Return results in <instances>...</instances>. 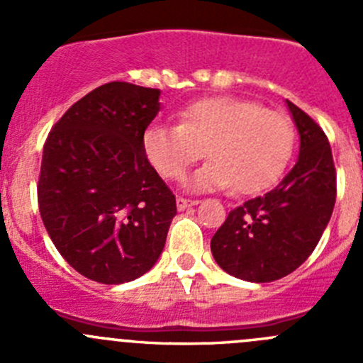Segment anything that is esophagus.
Returning a JSON list of instances; mask_svg holds the SVG:
<instances>
[{"instance_id":"1","label":"esophagus","mask_w":363,"mask_h":363,"mask_svg":"<svg viewBox=\"0 0 363 363\" xmlns=\"http://www.w3.org/2000/svg\"><path fill=\"white\" fill-rule=\"evenodd\" d=\"M199 203V200H188V199H182V196H179L177 199V208L179 211H186L188 207H193V205Z\"/></svg>"}]
</instances>
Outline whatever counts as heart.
Listing matches in <instances>:
<instances>
[{"label":"heart","mask_w":363,"mask_h":363,"mask_svg":"<svg viewBox=\"0 0 363 363\" xmlns=\"http://www.w3.org/2000/svg\"><path fill=\"white\" fill-rule=\"evenodd\" d=\"M181 124H152L142 137L149 163L177 181L203 156L207 164L191 175L193 189L228 188L239 195L269 189L286 170L295 147V128L284 113L228 96L205 98L182 108Z\"/></svg>","instance_id":"heart-1"}]
</instances>
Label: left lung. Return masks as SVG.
Here are the masks:
<instances>
[{"instance_id": "8db88e82", "label": "left lung", "mask_w": 363, "mask_h": 363, "mask_svg": "<svg viewBox=\"0 0 363 363\" xmlns=\"http://www.w3.org/2000/svg\"><path fill=\"white\" fill-rule=\"evenodd\" d=\"M286 105L300 135L295 167L272 191L230 211L211 240L216 263L251 283H270L298 269L320 242L337 196L327 135L290 100Z\"/></svg>"}]
</instances>
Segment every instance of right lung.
I'll return each instance as SVG.
<instances>
[{"mask_svg": "<svg viewBox=\"0 0 363 363\" xmlns=\"http://www.w3.org/2000/svg\"><path fill=\"white\" fill-rule=\"evenodd\" d=\"M160 89L108 82L73 104L43 145L36 191L47 233L84 277L123 284L158 262L175 196L144 155Z\"/></svg>", "mask_w": 363, "mask_h": 363, "instance_id": "add662e5", "label": "right lung"}]
</instances>
